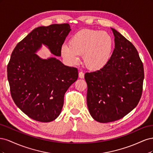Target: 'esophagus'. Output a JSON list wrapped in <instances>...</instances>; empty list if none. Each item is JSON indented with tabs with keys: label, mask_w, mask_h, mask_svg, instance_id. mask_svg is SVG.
<instances>
[{
	"label": "esophagus",
	"mask_w": 153,
	"mask_h": 153,
	"mask_svg": "<svg viewBox=\"0 0 153 153\" xmlns=\"http://www.w3.org/2000/svg\"><path fill=\"white\" fill-rule=\"evenodd\" d=\"M78 76H79L80 78H84V73L82 71H80L79 73V74H78Z\"/></svg>",
	"instance_id": "esophagus-1"
}]
</instances>
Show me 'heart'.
<instances>
[{
  "mask_svg": "<svg viewBox=\"0 0 153 153\" xmlns=\"http://www.w3.org/2000/svg\"><path fill=\"white\" fill-rule=\"evenodd\" d=\"M112 45V38L108 32L83 29L71 37L69 46L62 45L61 53L63 58L71 65L79 62V55H83L85 66L92 70H98L108 62Z\"/></svg>",
  "mask_w": 153,
  "mask_h": 153,
  "instance_id": "heart-1",
  "label": "heart"
}]
</instances>
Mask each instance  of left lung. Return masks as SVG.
I'll return each instance as SVG.
<instances>
[{
	"instance_id": "1",
	"label": "left lung",
	"mask_w": 153,
	"mask_h": 153,
	"mask_svg": "<svg viewBox=\"0 0 153 153\" xmlns=\"http://www.w3.org/2000/svg\"><path fill=\"white\" fill-rule=\"evenodd\" d=\"M115 48L106 65L86 73L87 103L96 121L107 123L124 117L141 98L143 66L134 45L112 28Z\"/></svg>"
}]
</instances>
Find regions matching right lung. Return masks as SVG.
Segmentation results:
<instances>
[{
	"instance_id": "obj_1",
	"label": "right lung",
	"mask_w": 153,
	"mask_h": 153,
	"mask_svg": "<svg viewBox=\"0 0 153 153\" xmlns=\"http://www.w3.org/2000/svg\"><path fill=\"white\" fill-rule=\"evenodd\" d=\"M68 24L39 27L18 43L7 64V79L16 106L37 121H53L61 112L64 96L78 77V69L55 58L41 59L35 52L41 44L56 56L70 32Z\"/></svg>"
}]
</instances>
